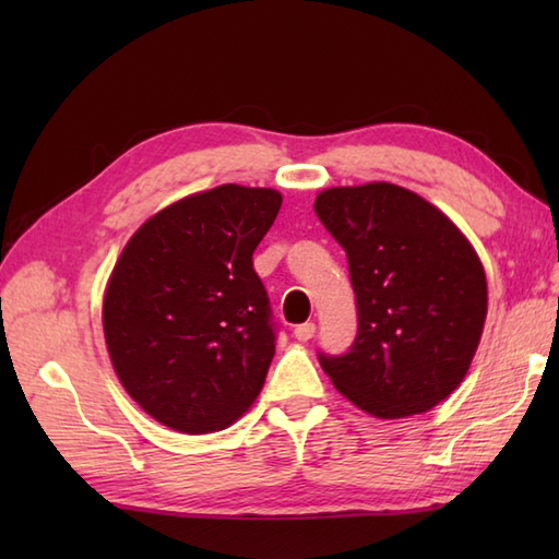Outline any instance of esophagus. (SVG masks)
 <instances>
[{
	"mask_svg": "<svg viewBox=\"0 0 559 559\" xmlns=\"http://www.w3.org/2000/svg\"><path fill=\"white\" fill-rule=\"evenodd\" d=\"M314 331H317L314 322H305V324H298L293 329V336L298 341H310L314 336Z\"/></svg>",
	"mask_w": 559,
	"mask_h": 559,
	"instance_id": "34e87169",
	"label": "esophagus"
}]
</instances>
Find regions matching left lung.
Returning a JSON list of instances; mask_svg holds the SVG:
<instances>
[{
	"label": "left lung",
	"instance_id": "left-lung-1",
	"mask_svg": "<svg viewBox=\"0 0 559 559\" xmlns=\"http://www.w3.org/2000/svg\"><path fill=\"white\" fill-rule=\"evenodd\" d=\"M319 221L346 249L358 336L319 365L374 418L425 413L466 377L488 314L476 249L442 211L399 185L331 187Z\"/></svg>",
	"mask_w": 559,
	"mask_h": 559
}]
</instances>
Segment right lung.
Listing matches in <instances>:
<instances>
[{
	"label": "right lung",
	"mask_w": 559,
	"mask_h": 559,
	"mask_svg": "<svg viewBox=\"0 0 559 559\" xmlns=\"http://www.w3.org/2000/svg\"><path fill=\"white\" fill-rule=\"evenodd\" d=\"M281 201L276 189L240 185L185 197L117 259L105 343L127 394L170 430H223L266 382L276 322L252 254Z\"/></svg>",
	"instance_id": "add662e5"
}]
</instances>
